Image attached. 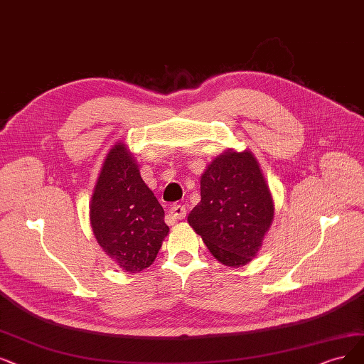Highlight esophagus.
I'll return each instance as SVG.
<instances>
[{
  "label": "esophagus",
  "instance_id": "1",
  "mask_svg": "<svg viewBox=\"0 0 364 364\" xmlns=\"http://www.w3.org/2000/svg\"><path fill=\"white\" fill-rule=\"evenodd\" d=\"M168 216L171 220H183L186 216V208L183 205H174L168 209Z\"/></svg>",
  "mask_w": 364,
  "mask_h": 364
}]
</instances>
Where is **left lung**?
Wrapping results in <instances>:
<instances>
[{"instance_id":"obj_1","label":"left lung","mask_w":364,"mask_h":364,"mask_svg":"<svg viewBox=\"0 0 364 364\" xmlns=\"http://www.w3.org/2000/svg\"><path fill=\"white\" fill-rule=\"evenodd\" d=\"M200 191L201 200L188 215V224L220 263L246 266L263 246L274 215L255 155L250 149H225L203 171Z\"/></svg>"}]
</instances>
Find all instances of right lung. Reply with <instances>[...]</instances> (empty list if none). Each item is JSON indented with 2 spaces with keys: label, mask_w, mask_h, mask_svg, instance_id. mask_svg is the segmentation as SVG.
Listing matches in <instances>:
<instances>
[{
  "label": "right lung",
  "mask_w": 364,
  "mask_h": 364,
  "mask_svg": "<svg viewBox=\"0 0 364 364\" xmlns=\"http://www.w3.org/2000/svg\"><path fill=\"white\" fill-rule=\"evenodd\" d=\"M90 223L98 245L128 273L149 267L168 235L164 209L141 179L139 164L124 141L113 144L101 166Z\"/></svg>",
  "instance_id": "obj_1"
}]
</instances>
